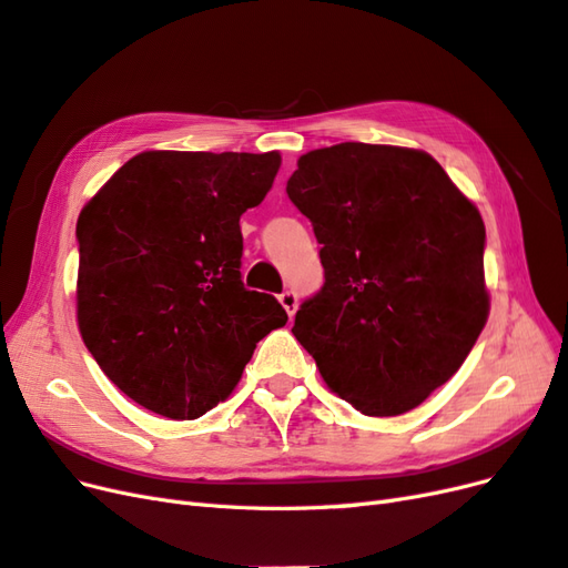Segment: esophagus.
Segmentation results:
<instances>
[{
	"label": "esophagus",
	"mask_w": 568,
	"mask_h": 568,
	"mask_svg": "<svg viewBox=\"0 0 568 568\" xmlns=\"http://www.w3.org/2000/svg\"><path fill=\"white\" fill-rule=\"evenodd\" d=\"M278 300H281L283 308L287 311V316H290V318L295 316V311H297V292H295V290H285Z\"/></svg>",
	"instance_id": "obj_1"
}]
</instances>
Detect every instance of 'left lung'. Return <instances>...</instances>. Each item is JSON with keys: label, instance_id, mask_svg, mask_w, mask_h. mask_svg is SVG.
Masks as SVG:
<instances>
[{"label": "left lung", "instance_id": "left-lung-1", "mask_svg": "<svg viewBox=\"0 0 568 568\" xmlns=\"http://www.w3.org/2000/svg\"><path fill=\"white\" fill-rule=\"evenodd\" d=\"M285 191L325 273L292 333L363 415L413 410L488 318L479 210L425 151L356 141L302 155Z\"/></svg>", "mask_w": 568, "mask_h": 568}]
</instances>
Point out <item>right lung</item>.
Instances as JSON below:
<instances>
[{
  "mask_svg": "<svg viewBox=\"0 0 568 568\" xmlns=\"http://www.w3.org/2000/svg\"><path fill=\"white\" fill-rule=\"evenodd\" d=\"M281 155L145 151L78 219V323L99 368L139 406L195 419L224 400L285 308L241 281V216Z\"/></svg>",
  "mask_w": 568,
  "mask_h": 568,
  "instance_id": "obj_1",
  "label": "right lung"
}]
</instances>
